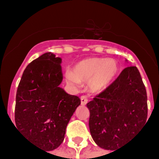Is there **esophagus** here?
<instances>
[{"label": "esophagus", "instance_id": "esophagus-1", "mask_svg": "<svg viewBox=\"0 0 159 159\" xmlns=\"http://www.w3.org/2000/svg\"><path fill=\"white\" fill-rule=\"evenodd\" d=\"M88 103V98L85 95H82L81 96V104L82 105H86Z\"/></svg>", "mask_w": 159, "mask_h": 159}]
</instances>
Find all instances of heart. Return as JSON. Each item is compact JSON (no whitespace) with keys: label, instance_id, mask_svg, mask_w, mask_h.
<instances>
[{"label":"heart","instance_id":"1","mask_svg":"<svg viewBox=\"0 0 159 159\" xmlns=\"http://www.w3.org/2000/svg\"><path fill=\"white\" fill-rule=\"evenodd\" d=\"M118 64L112 59L90 58L83 59L76 64L73 71L66 72V79L72 84L80 82H89V89L100 92L105 89L117 76Z\"/></svg>","mask_w":159,"mask_h":159}]
</instances>
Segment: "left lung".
<instances>
[{
    "label": "left lung",
    "mask_w": 159,
    "mask_h": 159,
    "mask_svg": "<svg viewBox=\"0 0 159 159\" xmlns=\"http://www.w3.org/2000/svg\"><path fill=\"white\" fill-rule=\"evenodd\" d=\"M89 129L101 148L115 150L147 123V95L136 66H128L106 89L87 104Z\"/></svg>",
    "instance_id": "8db88e82"
}]
</instances>
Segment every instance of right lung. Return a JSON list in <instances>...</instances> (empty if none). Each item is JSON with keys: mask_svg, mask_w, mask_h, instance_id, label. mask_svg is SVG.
I'll return each instance as SVG.
<instances>
[{"mask_svg": "<svg viewBox=\"0 0 159 159\" xmlns=\"http://www.w3.org/2000/svg\"><path fill=\"white\" fill-rule=\"evenodd\" d=\"M60 63L52 52L34 59L24 70L16 93V126L42 150H54L62 143L66 126L81 104L76 95L59 86Z\"/></svg>", "mask_w": 159, "mask_h": 159, "instance_id": "obj_1", "label": "right lung"}]
</instances>
